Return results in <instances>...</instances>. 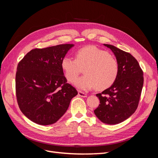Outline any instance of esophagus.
Listing matches in <instances>:
<instances>
[{
    "mask_svg": "<svg viewBox=\"0 0 158 158\" xmlns=\"http://www.w3.org/2000/svg\"><path fill=\"white\" fill-rule=\"evenodd\" d=\"M78 95L80 97H83V98L87 97V94L84 93V92H78Z\"/></svg>",
    "mask_w": 158,
    "mask_h": 158,
    "instance_id": "esophagus-1",
    "label": "esophagus"
}]
</instances>
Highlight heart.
Segmentation results:
<instances>
[{
	"mask_svg": "<svg viewBox=\"0 0 158 158\" xmlns=\"http://www.w3.org/2000/svg\"><path fill=\"white\" fill-rule=\"evenodd\" d=\"M61 68L65 77L74 82L84 70V76L74 82L75 86L84 91L95 87L103 90L112 85L118 74V63L114 56L95 46H86L76 52V59L64 56Z\"/></svg>",
	"mask_w": 158,
	"mask_h": 158,
	"instance_id": "b5f03b06",
	"label": "heart"
}]
</instances>
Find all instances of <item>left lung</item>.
<instances>
[{
  "label": "left lung",
  "mask_w": 158,
  "mask_h": 158,
  "mask_svg": "<svg viewBox=\"0 0 158 158\" xmlns=\"http://www.w3.org/2000/svg\"><path fill=\"white\" fill-rule=\"evenodd\" d=\"M111 49L118 63V74L111 87L96 94L99 106L94 113L102 122L116 125L125 121L135 112L144 84L143 71L137 60L129 52L111 45Z\"/></svg>",
  "instance_id": "8db88e82"
}]
</instances>
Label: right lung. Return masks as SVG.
<instances>
[{"mask_svg":"<svg viewBox=\"0 0 158 158\" xmlns=\"http://www.w3.org/2000/svg\"><path fill=\"white\" fill-rule=\"evenodd\" d=\"M73 44L34 49L19 62L16 74L18 106L38 125L56 123L68 109L77 90L67 83L61 61Z\"/></svg>","mask_w":158,"mask_h":158,"instance_id":"obj_1","label":"right lung"}]
</instances>
